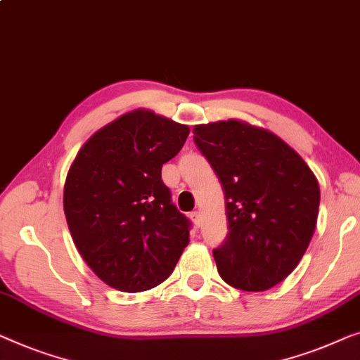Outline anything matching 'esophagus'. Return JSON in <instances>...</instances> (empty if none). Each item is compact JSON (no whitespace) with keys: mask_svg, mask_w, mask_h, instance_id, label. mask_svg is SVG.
Here are the masks:
<instances>
[{"mask_svg":"<svg viewBox=\"0 0 360 360\" xmlns=\"http://www.w3.org/2000/svg\"><path fill=\"white\" fill-rule=\"evenodd\" d=\"M190 217H191V221L195 222L198 227H200V224H201V214H200V211H193L191 214H190Z\"/></svg>","mask_w":360,"mask_h":360,"instance_id":"1","label":"esophagus"}]
</instances>
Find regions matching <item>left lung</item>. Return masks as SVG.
I'll use <instances>...</instances> for the list:
<instances>
[{"instance_id":"obj_1","label":"left lung","mask_w":360,"mask_h":360,"mask_svg":"<svg viewBox=\"0 0 360 360\" xmlns=\"http://www.w3.org/2000/svg\"><path fill=\"white\" fill-rule=\"evenodd\" d=\"M193 133L226 200L229 233L212 252L219 274L232 288L268 290L292 273L309 248L319 180L269 129L231 118L196 124Z\"/></svg>"}]
</instances>
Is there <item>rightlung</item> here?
Masks as SVG:
<instances>
[{
	"label": "right lung",
	"mask_w": 360,
	"mask_h": 360,
	"mask_svg": "<svg viewBox=\"0 0 360 360\" xmlns=\"http://www.w3.org/2000/svg\"><path fill=\"white\" fill-rule=\"evenodd\" d=\"M188 134L186 124L136 108L97 129L70 165L63 207L72 242L113 289L164 283L190 243L188 219L160 176Z\"/></svg>",
	"instance_id": "right-lung-1"
}]
</instances>
